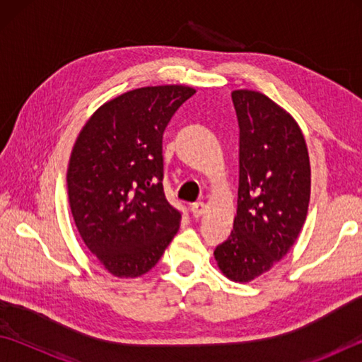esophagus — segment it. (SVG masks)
<instances>
[{
	"label": "esophagus",
	"instance_id": "1",
	"mask_svg": "<svg viewBox=\"0 0 362 362\" xmlns=\"http://www.w3.org/2000/svg\"><path fill=\"white\" fill-rule=\"evenodd\" d=\"M191 213H193L194 218L202 216V214L205 213V204L204 202H194L193 205H191Z\"/></svg>",
	"mask_w": 362,
	"mask_h": 362
}]
</instances>
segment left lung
Masks as SVG:
<instances>
[{
  "label": "left lung",
  "instance_id": "1",
  "mask_svg": "<svg viewBox=\"0 0 362 362\" xmlns=\"http://www.w3.org/2000/svg\"><path fill=\"white\" fill-rule=\"evenodd\" d=\"M240 187L233 230L214 249L227 279L247 283L296 243L308 213L311 168L296 119L259 91L235 90Z\"/></svg>",
  "mask_w": 362,
  "mask_h": 362
}]
</instances>
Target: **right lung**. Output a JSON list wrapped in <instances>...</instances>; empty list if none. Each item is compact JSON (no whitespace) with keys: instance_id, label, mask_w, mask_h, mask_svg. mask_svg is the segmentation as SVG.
Wrapping results in <instances>:
<instances>
[{"instance_id":"right-lung-1","label":"right lung","mask_w":362,"mask_h":362,"mask_svg":"<svg viewBox=\"0 0 362 362\" xmlns=\"http://www.w3.org/2000/svg\"><path fill=\"white\" fill-rule=\"evenodd\" d=\"M196 93L185 86L136 88L112 99L82 127L66 173L79 235L107 271L135 279L158 263L182 214L163 191V132Z\"/></svg>"}]
</instances>
